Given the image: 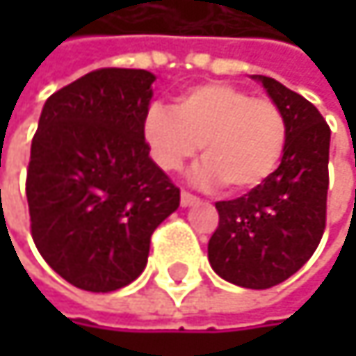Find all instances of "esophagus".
Returning a JSON list of instances; mask_svg holds the SVG:
<instances>
[{
	"label": "esophagus",
	"instance_id": "esophagus-1",
	"mask_svg": "<svg viewBox=\"0 0 356 356\" xmlns=\"http://www.w3.org/2000/svg\"><path fill=\"white\" fill-rule=\"evenodd\" d=\"M200 202V197L191 195L189 191H181V206L183 208H189V206H195Z\"/></svg>",
	"mask_w": 356,
	"mask_h": 356
}]
</instances>
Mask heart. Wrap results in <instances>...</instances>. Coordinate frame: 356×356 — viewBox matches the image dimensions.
Returning a JSON list of instances; mask_svg holds the SVG:
<instances>
[{
  "label": "heart",
  "mask_w": 356,
  "mask_h": 356,
  "mask_svg": "<svg viewBox=\"0 0 356 356\" xmlns=\"http://www.w3.org/2000/svg\"><path fill=\"white\" fill-rule=\"evenodd\" d=\"M144 138L165 171H179L202 144L206 159L193 171V181H222L229 191H248L278 169L289 125L274 101L212 82L183 92L173 108L152 105L144 117Z\"/></svg>",
  "instance_id": "heart-1"
}]
</instances>
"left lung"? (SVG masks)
Masks as SVG:
<instances>
[{
	"mask_svg": "<svg viewBox=\"0 0 356 356\" xmlns=\"http://www.w3.org/2000/svg\"><path fill=\"white\" fill-rule=\"evenodd\" d=\"M282 108L289 125L278 169L249 193L216 202L212 270L243 289H270L293 276L318 249L325 229L330 127L301 95L268 76H251Z\"/></svg>",
	"mask_w": 356,
	"mask_h": 356,
	"instance_id": "obj_1",
	"label": "left lung"
}]
</instances>
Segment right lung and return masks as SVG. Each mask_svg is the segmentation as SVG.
<instances>
[{
  "label": "right lung",
  "instance_id": "right-lung-1",
  "mask_svg": "<svg viewBox=\"0 0 356 356\" xmlns=\"http://www.w3.org/2000/svg\"><path fill=\"white\" fill-rule=\"evenodd\" d=\"M154 80L146 70H97L40 113L26 173L31 231L44 261L82 291L134 282L154 229L179 208L144 140Z\"/></svg>",
  "mask_w": 356,
  "mask_h": 356
}]
</instances>
